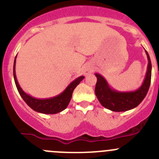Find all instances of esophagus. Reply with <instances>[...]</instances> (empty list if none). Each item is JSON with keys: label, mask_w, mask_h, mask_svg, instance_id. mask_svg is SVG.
Masks as SVG:
<instances>
[{"label": "esophagus", "mask_w": 159, "mask_h": 159, "mask_svg": "<svg viewBox=\"0 0 159 159\" xmlns=\"http://www.w3.org/2000/svg\"><path fill=\"white\" fill-rule=\"evenodd\" d=\"M93 68L90 66H86V68L84 69V74L86 75V76H87V75L90 74L91 73L93 72Z\"/></svg>", "instance_id": "34e87169"}]
</instances>
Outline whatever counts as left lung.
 Returning a JSON list of instances; mask_svg holds the SVG:
<instances>
[{
    "mask_svg": "<svg viewBox=\"0 0 159 159\" xmlns=\"http://www.w3.org/2000/svg\"><path fill=\"white\" fill-rule=\"evenodd\" d=\"M148 65L147 73L144 82L139 89L133 92H118L112 89L106 80L101 75L96 73L97 81L95 87V93L103 107L115 112L127 111L136 107L141 103L148 91L152 78V62L147 51Z\"/></svg>",
    "mask_w": 159,
    "mask_h": 159,
    "instance_id": "left-lung-1",
    "label": "left lung"
}]
</instances>
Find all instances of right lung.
Instances as JSON below:
<instances>
[{"label": "right lung", "instance_id": "right-lung-1", "mask_svg": "<svg viewBox=\"0 0 159 159\" xmlns=\"http://www.w3.org/2000/svg\"><path fill=\"white\" fill-rule=\"evenodd\" d=\"M15 61H16V57H15V62H14L13 73L15 85H16L18 93L22 97L24 101L31 109L34 110V111H37V112L42 113V114H54L65 110L70 103L74 89L80 82L84 79L83 76L78 77L77 79L72 82L62 93L56 96V97L48 99H36L25 93L18 84L16 75H15Z\"/></svg>", "mask_w": 159, "mask_h": 159}]
</instances>
